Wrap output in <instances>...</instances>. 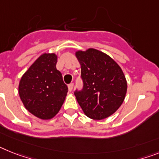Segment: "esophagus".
Instances as JSON below:
<instances>
[{
    "label": "esophagus",
    "instance_id": "obj_1",
    "mask_svg": "<svg viewBox=\"0 0 159 159\" xmlns=\"http://www.w3.org/2000/svg\"><path fill=\"white\" fill-rule=\"evenodd\" d=\"M68 88H69V91H72L73 89V84L71 83V84H69V86H68Z\"/></svg>",
    "mask_w": 159,
    "mask_h": 159
}]
</instances>
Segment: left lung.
Instances as JSON below:
<instances>
[{
    "mask_svg": "<svg viewBox=\"0 0 159 159\" xmlns=\"http://www.w3.org/2000/svg\"><path fill=\"white\" fill-rule=\"evenodd\" d=\"M81 65L82 90H76L77 102L86 116L103 120L121 106L127 92V81L121 68L98 50L89 48L75 53Z\"/></svg>",
    "mask_w": 159,
    "mask_h": 159,
    "instance_id": "1",
    "label": "left lung"
}]
</instances>
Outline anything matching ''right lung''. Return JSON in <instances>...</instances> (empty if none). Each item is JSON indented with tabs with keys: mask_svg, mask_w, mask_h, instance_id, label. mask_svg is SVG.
Listing matches in <instances>:
<instances>
[{
	"mask_svg": "<svg viewBox=\"0 0 159 159\" xmlns=\"http://www.w3.org/2000/svg\"><path fill=\"white\" fill-rule=\"evenodd\" d=\"M55 53H43L22 75L18 94L24 107L42 120L53 118L61 109L68 87L56 65Z\"/></svg>",
	"mask_w": 159,
	"mask_h": 159,
	"instance_id": "add662e5",
	"label": "right lung"
}]
</instances>
